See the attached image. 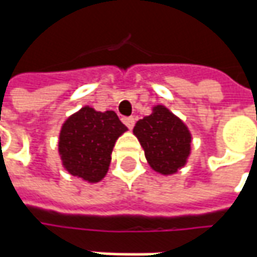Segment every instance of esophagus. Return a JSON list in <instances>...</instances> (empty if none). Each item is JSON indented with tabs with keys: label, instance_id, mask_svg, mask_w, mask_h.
Masks as SVG:
<instances>
[{
	"label": "esophagus",
	"instance_id": "1",
	"mask_svg": "<svg viewBox=\"0 0 257 257\" xmlns=\"http://www.w3.org/2000/svg\"><path fill=\"white\" fill-rule=\"evenodd\" d=\"M123 123L128 127V128H133L134 127V117H124Z\"/></svg>",
	"mask_w": 257,
	"mask_h": 257
}]
</instances>
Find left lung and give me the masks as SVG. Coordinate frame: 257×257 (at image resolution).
<instances>
[{
  "instance_id": "8db88e82",
  "label": "left lung",
  "mask_w": 257,
  "mask_h": 257,
  "mask_svg": "<svg viewBox=\"0 0 257 257\" xmlns=\"http://www.w3.org/2000/svg\"><path fill=\"white\" fill-rule=\"evenodd\" d=\"M133 133L156 172L173 174L186 164L190 154L192 136L182 120L164 105H156L153 113L139 120Z\"/></svg>"
}]
</instances>
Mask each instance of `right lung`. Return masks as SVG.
Listing matches in <instances>:
<instances>
[{"instance_id": "1", "label": "right lung", "mask_w": 257, "mask_h": 257, "mask_svg": "<svg viewBox=\"0 0 257 257\" xmlns=\"http://www.w3.org/2000/svg\"><path fill=\"white\" fill-rule=\"evenodd\" d=\"M127 130L114 111L83 107L63 124L58 152L67 172L87 182H100L108 170L115 140Z\"/></svg>"}]
</instances>
